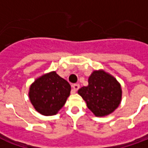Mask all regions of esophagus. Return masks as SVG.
I'll return each mask as SVG.
<instances>
[{
	"label": "esophagus",
	"mask_w": 148,
	"mask_h": 148,
	"mask_svg": "<svg viewBox=\"0 0 148 148\" xmlns=\"http://www.w3.org/2000/svg\"><path fill=\"white\" fill-rule=\"evenodd\" d=\"M79 85L78 84H74L72 85V90H71V93H75L78 89H79Z\"/></svg>",
	"instance_id": "obj_1"
}]
</instances>
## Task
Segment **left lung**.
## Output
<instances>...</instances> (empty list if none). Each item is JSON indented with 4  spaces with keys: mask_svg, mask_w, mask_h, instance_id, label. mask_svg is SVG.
Returning <instances> with one entry per match:
<instances>
[{
    "mask_svg": "<svg viewBox=\"0 0 148 148\" xmlns=\"http://www.w3.org/2000/svg\"><path fill=\"white\" fill-rule=\"evenodd\" d=\"M88 83L87 86L79 89L77 93L96 116H106L117 109L121 102L122 90L112 75L103 70L94 71Z\"/></svg>",
    "mask_w": 148,
    "mask_h": 148,
    "instance_id": "obj_1",
    "label": "left lung"
}]
</instances>
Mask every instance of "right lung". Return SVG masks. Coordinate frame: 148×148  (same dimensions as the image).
<instances>
[{"mask_svg": "<svg viewBox=\"0 0 148 148\" xmlns=\"http://www.w3.org/2000/svg\"><path fill=\"white\" fill-rule=\"evenodd\" d=\"M71 85L55 71L37 77L30 86L28 97L35 109L43 116H53L63 107L71 93Z\"/></svg>", "mask_w": 148, "mask_h": 148, "instance_id": "1", "label": "right lung"}]
</instances>
